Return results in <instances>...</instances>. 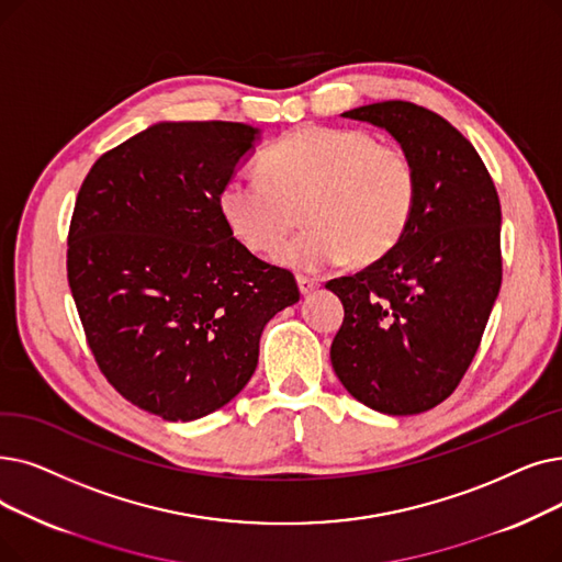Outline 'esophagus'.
I'll list each match as a JSON object with an SVG mask.
<instances>
[{"mask_svg":"<svg viewBox=\"0 0 562 562\" xmlns=\"http://www.w3.org/2000/svg\"><path fill=\"white\" fill-rule=\"evenodd\" d=\"M296 282H299V289H301V294H312V291L319 286V280L316 278H310V276H299L296 278Z\"/></svg>","mask_w":562,"mask_h":562,"instance_id":"1","label":"esophagus"}]
</instances>
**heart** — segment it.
Listing matches in <instances>:
<instances>
[{
  "label": "heart",
  "mask_w": 562,
  "mask_h": 562,
  "mask_svg": "<svg viewBox=\"0 0 562 562\" xmlns=\"http://www.w3.org/2000/svg\"><path fill=\"white\" fill-rule=\"evenodd\" d=\"M418 202V169L397 142L360 128L303 126L259 158V177L229 179L217 198L223 221L243 248L316 271L347 259L368 266L393 252Z\"/></svg>",
  "instance_id": "b5f03b06"
}]
</instances>
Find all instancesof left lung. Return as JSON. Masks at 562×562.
<instances>
[{
	"label": "left lung",
	"instance_id": "obj_1",
	"mask_svg": "<svg viewBox=\"0 0 562 562\" xmlns=\"http://www.w3.org/2000/svg\"><path fill=\"white\" fill-rule=\"evenodd\" d=\"M341 116L404 146L418 202L393 252L326 282L345 305L330 362L364 406L416 416L454 393L490 322L503 280L498 192L473 144L427 108L383 101Z\"/></svg>",
	"mask_w": 562,
	"mask_h": 562
}]
</instances>
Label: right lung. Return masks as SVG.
Listing matches in <instances>:
<instances>
[{"label":"right lung","instance_id":"obj_1","mask_svg":"<svg viewBox=\"0 0 562 562\" xmlns=\"http://www.w3.org/2000/svg\"><path fill=\"white\" fill-rule=\"evenodd\" d=\"M257 128L165 121L89 169L66 271L87 345L121 397L169 423L234 400L268 319L299 303L296 278L232 236L217 198Z\"/></svg>","mask_w":562,"mask_h":562}]
</instances>
